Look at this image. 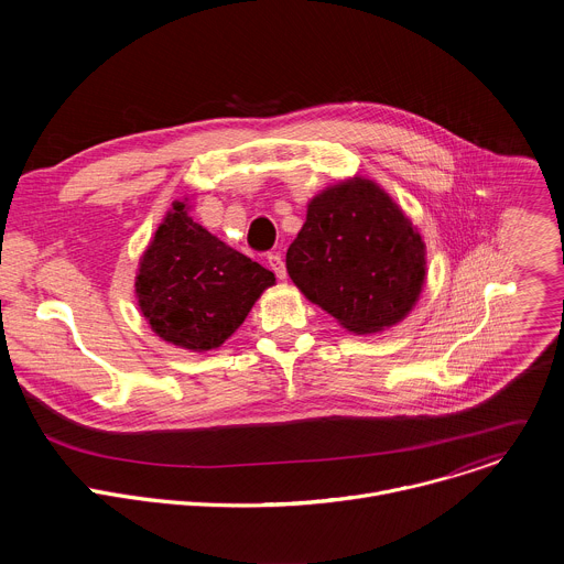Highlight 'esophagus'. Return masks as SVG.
<instances>
[{
	"label": "esophagus",
	"instance_id": "obj_1",
	"mask_svg": "<svg viewBox=\"0 0 564 564\" xmlns=\"http://www.w3.org/2000/svg\"><path fill=\"white\" fill-rule=\"evenodd\" d=\"M268 265H270V270L276 274V279H285V261H283V257L279 254V252H270L268 254Z\"/></svg>",
	"mask_w": 564,
	"mask_h": 564
}]
</instances>
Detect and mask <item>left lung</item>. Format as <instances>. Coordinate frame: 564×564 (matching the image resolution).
I'll use <instances>...</instances> for the list:
<instances>
[{
	"instance_id": "left-lung-1",
	"label": "left lung",
	"mask_w": 564,
	"mask_h": 564,
	"mask_svg": "<svg viewBox=\"0 0 564 564\" xmlns=\"http://www.w3.org/2000/svg\"><path fill=\"white\" fill-rule=\"evenodd\" d=\"M285 265L312 303L359 335L404 318L426 276L422 236L364 178L335 185L307 205Z\"/></svg>"
}]
</instances>
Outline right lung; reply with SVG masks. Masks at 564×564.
<instances>
[{"mask_svg":"<svg viewBox=\"0 0 564 564\" xmlns=\"http://www.w3.org/2000/svg\"><path fill=\"white\" fill-rule=\"evenodd\" d=\"M274 274L194 223L183 203L158 227L142 257L135 294L155 335L187 350L218 348Z\"/></svg>","mask_w":564,"mask_h":564,"instance_id":"right-lung-1","label":"right lung"}]
</instances>
